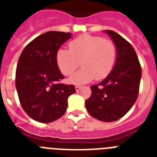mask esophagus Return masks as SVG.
Here are the masks:
<instances>
[{
  "instance_id": "obj_1",
  "label": "esophagus",
  "mask_w": 157,
  "mask_h": 157,
  "mask_svg": "<svg viewBox=\"0 0 157 157\" xmlns=\"http://www.w3.org/2000/svg\"><path fill=\"white\" fill-rule=\"evenodd\" d=\"M81 88H82V87L79 86V85H76V86H75V88H76V91H77V92L80 91V90L81 89Z\"/></svg>"
}]
</instances>
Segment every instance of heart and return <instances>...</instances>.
I'll use <instances>...</instances> for the list:
<instances>
[{
  "instance_id": "heart-1",
  "label": "heart",
  "mask_w": 157,
  "mask_h": 157,
  "mask_svg": "<svg viewBox=\"0 0 157 157\" xmlns=\"http://www.w3.org/2000/svg\"><path fill=\"white\" fill-rule=\"evenodd\" d=\"M69 50L60 49L57 63L65 76H70L80 65L83 68L69 79L73 84H84L95 79L103 80L116 62L118 50L111 39L101 36L82 35L69 43Z\"/></svg>"
}]
</instances>
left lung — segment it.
<instances>
[{
    "mask_svg": "<svg viewBox=\"0 0 157 157\" xmlns=\"http://www.w3.org/2000/svg\"><path fill=\"white\" fill-rule=\"evenodd\" d=\"M105 31L116 44V62L102 82L91 86L92 95L85 101V107L93 118L109 122L123 117L137 100L141 67L128 41L114 31Z\"/></svg>",
    "mask_w": 157,
    "mask_h": 157,
    "instance_id": "1",
    "label": "left lung"
}]
</instances>
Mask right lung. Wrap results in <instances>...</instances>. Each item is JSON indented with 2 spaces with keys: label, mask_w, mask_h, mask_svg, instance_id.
I'll return each instance as SVG.
<instances>
[{
  "label": "right lung",
  "mask_w": 157,
  "mask_h": 157,
  "mask_svg": "<svg viewBox=\"0 0 157 157\" xmlns=\"http://www.w3.org/2000/svg\"><path fill=\"white\" fill-rule=\"evenodd\" d=\"M69 32L48 31L30 42L19 58L16 88L20 104L32 119L49 123L67 109V99L76 92L74 85L59 83L65 78L57 64V53Z\"/></svg>",
  "instance_id": "1"
}]
</instances>
